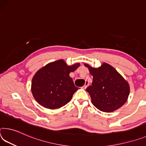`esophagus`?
<instances>
[{"label":"esophagus","instance_id":"1","mask_svg":"<svg viewBox=\"0 0 146 146\" xmlns=\"http://www.w3.org/2000/svg\"><path fill=\"white\" fill-rule=\"evenodd\" d=\"M88 86H89L88 81H86H86H85V84H84V86H83V88H84V89H86Z\"/></svg>","mask_w":146,"mask_h":146}]
</instances>
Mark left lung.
I'll return each mask as SVG.
<instances>
[{
	"label": "left lung",
	"mask_w": 146,
	"mask_h": 146,
	"mask_svg": "<svg viewBox=\"0 0 146 146\" xmlns=\"http://www.w3.org/2000/svg\"><path fill=\"white\" fill-rule=\"evenodd\" d=\"M93 76L92 86L86 88L92 103L99 110L111 112L123 106L128 99L129 83L112 66L103 63L98 68L84 64Z\"/></svg>",
	"instance_id": "1"
}]
</instances>
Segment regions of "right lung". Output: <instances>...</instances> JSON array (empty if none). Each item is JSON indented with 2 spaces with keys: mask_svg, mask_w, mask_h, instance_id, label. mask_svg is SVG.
Returning <instances> with one entry per match:
<instances>
[{
  "mask_svg": "<svg viewBox=\"0 0 146 146\" xmlns=\"http://www.w3.org/2000/svg\"><path fill=\"white\" fill-rule=\"evenodd\" d=\"M79 66V63L68 66L64 60H58L39 69L32 78L31 85L37 102L48 109L60 108L69 103L78 89L69 73Z\"/></svg>",
  "mask_w": 146,
  "mask_h": 146,
  "instance_id": "add662e5",
  "label": "right lung"
}]
</instances>
